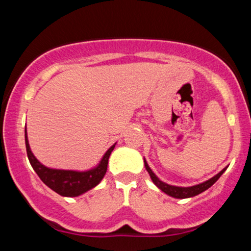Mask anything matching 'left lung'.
<instances>
[{
  "instance_id": "left-lung-1",
  "label": "left lung",
  "mask_w": 251,
  "mask_h": 251,
  "mask_svg": "<svg viewBox=\"0 0 251 251\" xmlns=\"http://www.w3.org/2000/svg\"><path fill=\"white\" fill-rule=\"evenodd\" d=\"M144 163H145V168L148 170L150 177H151L152 181H153L155 185L162 190L163 192H165L166 195L171 196V197H175V198H180V200H183V198L194 197V196L200 195L203 191H205V190H208L210 186L214 185L216 181H217L218 178H220L221 176L223 175V172L226 170V168L223 169L220 174L216 175L215 177L211 178V179L204 181V183L197 184V185H194V186H189V188H181V186H174V185H169V184L164 183V181L160 180L159 178L152 172V170L150 169V166L148 165V163H146L145 159H144Z\"/></svg>"
}]
</instances>
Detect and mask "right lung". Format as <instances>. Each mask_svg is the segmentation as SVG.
Instances as JSON below:
<instances>
[{
	"mask_svg": "<svg viewBox=\"0 0 251 251\" xmlns=\"http://www.w3.org/2000/svg\"><path fill=\"white\" fill-rule=\"evenodd\" d=\"M25 149H27V155L29 159L30 165L33 166L34 171L36 172L43 183L50 188L56 194L63 196V197H76L88 190L93 189L101 181V179L107 171L108 158L111 155V152L113 151L114 145L107 150L103 154L101 162L97 168L88 170V171H72V170H57V169H50L47 166L42 165L39 160L34 157L33 152L30 151L29 143H28L27 129L25 131Z\"/></svg>",
	"mask_w": 251,
	"mask_h": 251,
	"instance_id": "1",
	"label": "right lung"
}]
</instances>
